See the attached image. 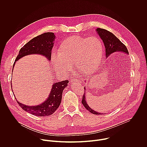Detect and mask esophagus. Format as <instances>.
<instances>
[{"mask_svg":"<svg viewBox=\"0 0 147 147\" xmlns=\"http://www.w3.org/2000/svg\"><path fill=\"white\" fill-rule=\"evenodd\" d=\"M80 81L78 79V80H77V79H74V80H73V79H72V80H71V82H72V83H73V82H79Z\"/></svg>","mask_w":147,"mask_h":147,"instance_id":"1","label":"esophagus"}]
</instances>
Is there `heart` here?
Returning a JSON list of instances; mask_svg holds the SVG:
<instances>
[{
    "label": "heart",
    "instance_id": "obj_1",
    "mask_svg": "<svg viewBox=\"0 0 147 147\" xmlns=\"http://www.w3.org/2000/svg\"><path fill=\"white\" fill-rule=\"evenodd\" d=\"M103 54V44L98 37L74 35L63 42L58 52L52 53V64L56 71L66 73L70 64L74 63L79 73L88 76L96 70Z\"/></svg>",
    "mask_w": 147,
    "mask_h": 147
}]
</instances>
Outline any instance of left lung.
<instances>
[{"label": "left lung", "instance_id": "left-lung-1", "mask_svg": "<svg viewBox=\"0 0 147 147\" xmlns=\"http://www.w3.org/2000/svg\"><path fill=\"white\" fill-rule=\"evenodd\" d=\"M96 32L102 40L105 47V53L107 57L115 52H123L127 55H129V52L126 47L113 34L106 30L99 28L96 29ZM86 90L87 88L84 87L85 93L84 94L81 101V103H82L84 107L86 108L87 110H88L90 112L94 115L105 114L98 112L92 109L90 107H89L86 99Z\"/></svg>", "mask_w": 147, "mask_h": 147}]
</instances>
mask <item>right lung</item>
Wrapping results in <instances>:
<instances>
[{
  "mask_svg": "<svg viewBox=\"0 0 147 147\" xmlns=\"http://www.w3.org/2000/svg\"><path fill=\"white\" fill-rule=\"evenodd\" d=\"M55 39L56 36L54 33L46 32L30 40L20 49L15 60L13 70L16 61L27 55H40L44 56L48 60L50 61ZM68 83V80L53 83L48 98L42 103L38 105L28 106L19 102L15 98L20 107L27 112L38 116H49L52 115L60 106L63 91L67 87Z\"/></svg>",
  "mask_w": 147,
  "mask_h": 147,
  "instance_id": "add662e5",
  "label": "right lung"
}]
</instances>
